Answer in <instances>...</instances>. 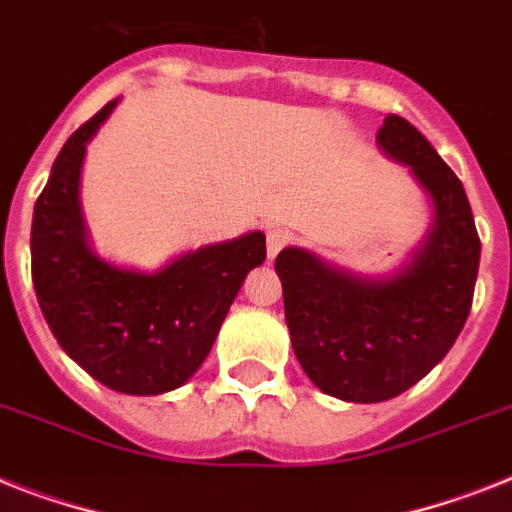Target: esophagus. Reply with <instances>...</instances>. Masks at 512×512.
Masks as SVG:
<instances>
[{"mask_svg":"<svg viewBox=\"0 0 512 512\" xmlns=\"http://www.w3.org/2000/svg\"><path fill=\"white\" fill-rule=\"evenodd\" d=\"M290 243V235L285 230H269L266 232V253H269V259H274L282 248Z\"/></svg>","mask_w":512,"mask_h":512,"instance_id":"1","label":"esophagus"}]
</instances>
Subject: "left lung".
I'll return each mask as SVG.
<instances>
[{"label": "left lung", "instance_id": "obj_1", "mask_svg": "<svg viewBox=\"0 0 512 512\" xmlns=\"http://www.w3.org/2000/svg\"><path fill=\"white\" fill-rule=\"evenodd\" d=\"M377 143L432 196L434 225L411 264L358 277L303 248L274 261L295 358L319 390L348 403H382L424 379L458 340L479 274V232L455 172L398 114L384 117Z\"/></svg>", "mask_w": 512, "mask_h": 512}]
</instances>
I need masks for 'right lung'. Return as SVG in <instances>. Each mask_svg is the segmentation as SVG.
Segmentation results:
<instances>
[{
	"mask_svg": "<svg viewBox=\"0 0 512 512\" xmlns=\"http://www.w3.org/2000/svg\"><path fill=\"white\" fill-rule=\"evenodd\" d=\"M114 104L80 125L54 159L33 209V287L52 335L80 369L114 392L162 395L209 356L246 274L264 264L266 238L248 232L151 274L99 259L88 246L78 185L86 143Z\"/></svg>",
	"mask_w": 512,
	"mask_h": 512,
	"instance_id": "1",
	"label": "right lung"
}]
</instances>
